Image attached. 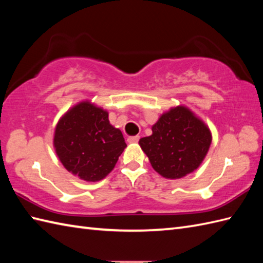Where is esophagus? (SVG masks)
<instances>
[{
	"instance_id": "esophagus-1",
	"label": "esophagus",
	"mask_w": 263,
	"mask_h": 263,
	"mask_svg": "<svg viewBox=\"0 0 263 263\" xmlns=\"http://www.w3.org/2000/svg\"><path fill=\"white\" fill-rule=\"evenodd\" d=\"M139 139H140V137H139V136L128 137V138H127V142H128V143H136V142L139 141Z\"/></svg>"
}]
</instances>
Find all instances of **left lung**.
Listing matches in <instances>:
<instances>
[{"mask_svg": "<svg viewBox=\"0 0 263 263\" xmlns=\"http://www.w3.org/2000/svg\"><path fill=\"white\" fill-rule=\"evenodd\" d=\"M153 135L140 144L153 168L165 178L176 180L195 171L211 144L209 127L185 106H176L159 117Z\"/></svg>", "mask_w": 263, "mask_h": 263, "instance_id": "1", "label": "left lung"}]
</instances>
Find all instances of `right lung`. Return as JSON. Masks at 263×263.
<instances>
[{
  "label": "right lung",
  "mask_w": 263,
  "mask_h": 263,
  "mask_svg": "<svg viewBox=\"0 0 263 263\" xmlns=\"http://www.w3.org/2000/svg\"><path fill=\"white\" fill-rule=\"evenodd\" d=\"M53 143L65 168L87 182L107 176L126 147L122 132L109 123L107 110L88 100L61 117Z\"/></svg>",
  "instance_id": "obj_1"
}]
</instances>
